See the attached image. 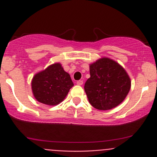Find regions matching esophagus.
<instances>
[{
    "instance_id": "34e87169",
    "label": "esophagus",
    "mask_w": 157,
    "mask_h": 157,
    "mask_svg": "<svg viewBox=\"0 0 157 157\" xmlns=\"http://www.w3.org/2000/svg\"><path fill=\"white\" fill-rule=\"evenodd\" d=\"M77 85H78V86H82L83 84V81L82 80H78V81H77Z\"/></svg>"
}]
</instances>
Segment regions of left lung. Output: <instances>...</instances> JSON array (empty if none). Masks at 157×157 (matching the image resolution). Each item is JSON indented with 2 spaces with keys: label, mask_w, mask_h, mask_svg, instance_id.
<instances>
[{
  "label": "left lung",
  "mask_w": 157,
  "mask_h": 157,
  "mask_svg": "<svg viewBox=\"0 0 157 157\" xmlns=\"http://www.w3.org/2000/svg\"><path fill=\"white\" fill-rule=\"evenodd\" d=\"M90 78L85 83L89 102L98 110H110L121 104L128 94L131 81L117 62L102 57L90 64Z\"/></svg>",
  "instance_id": "8db88e82"
}]
</instances>
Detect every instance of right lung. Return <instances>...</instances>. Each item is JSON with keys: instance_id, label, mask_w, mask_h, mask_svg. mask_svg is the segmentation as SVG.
<instances>
[{"instance_id": "add662e5", "label": "right lung", "mask_w": 157, "mask_h": 157, "mask_svg": "<svg viewBox=\"0 0 157 157\" xmlns=\"http://www.w3.org/2000/svg\"><path fill=\"white\" fill-rule=\"evenodd\" d=\"M73 86L70 75L59 63H52L45 70L37 72L31 81L32 92L35 99L50 106L62 102Z\"/></svg>"}]
</instances>
